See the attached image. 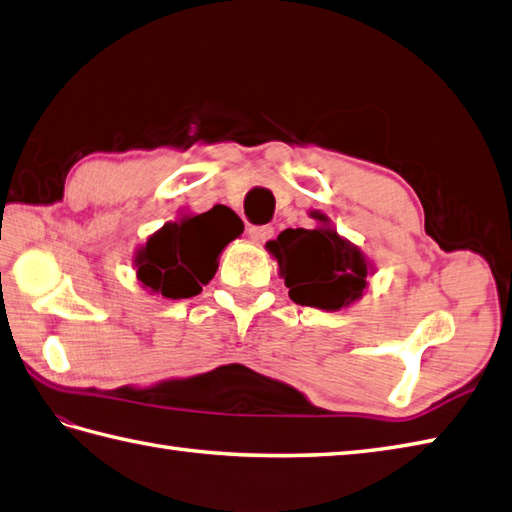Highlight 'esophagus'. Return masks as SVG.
<instances>
[{
	"instance_id": "esophagus-1",
	"label": "esophagus",
	"mask_w": 512,
	"mask_h": 512,
	"mask_svg": "<svg viewBox=\"0 0 512 512\" xmlns=\"http://www.w3.org/2000/svg\"><path fill=\"white\" fill-rule=\"evenodd\" d=\"M273 226L270 224H262V226H250L248 228V237L253 239L255 244H264V242H268L270 237H273Z\"/></svg>"
}]
</instances>
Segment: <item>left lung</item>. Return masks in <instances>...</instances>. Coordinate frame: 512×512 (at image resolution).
Instances as JSON below:
<instances>
[{
    "label": "left lung",
    "mask_w": 512,
    "mask_h": 512,
    "mask_svg": "<svg viewBox=\"0 0 512 512\" xmlns=\"http://www.w3.org/2000/svg\"><path fill=\"white\" fill-rule=\"evenodd\" d=\"M312 217L323 226L286 228L266 248L277 259L292 301L321 310L347 308L363 297L372 266L361 250L328 226V217L317 211Z\"/></svg>",
    "instance_id": "obj_1"
}]
</instances>
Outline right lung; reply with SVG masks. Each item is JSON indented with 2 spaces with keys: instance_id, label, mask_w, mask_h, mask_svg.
<instances>
[{
  "instance_id": "1",
  "label": "right lung",
  "mask_w": 512,
  "mask_h": 512,
  "mask_svg": "<svg viewBox=\"0 0 512 512\" xmlns=\"http://www.w3.org/2000/svg\"><path fill=\"white\" fill-rule=\"evenodd\" d=\"M242 231V220L222 204L200 215H182L178 222H167L138 250V281L165 299L200 295L202 286L215 275L224 246Z\"/></svg>"
}]
</instances>
